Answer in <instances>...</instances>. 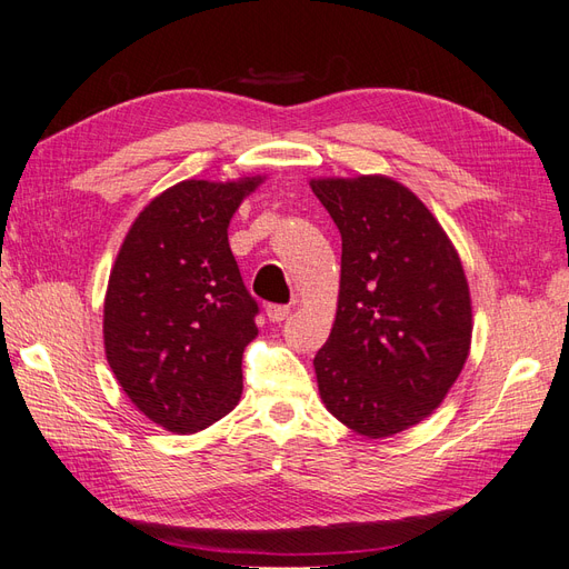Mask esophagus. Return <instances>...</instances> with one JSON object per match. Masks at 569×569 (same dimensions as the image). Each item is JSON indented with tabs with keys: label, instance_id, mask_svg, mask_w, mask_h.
I'll return each mask as SVG.
<instances>
[{
	"label": "esophagus",
	"instance_id": "34e87169",
	"mask_svg": "<svg viewBox=\"0 0 569 569\" xmlns=\"http://www.w3.org/2000/svg\"><path fill=\"white\" fill-rule=\"evenodd\" d=\"M266 316L270 322H282L291 316V308L289 306H278V303H270L266 306Z\"/></svg>",
	"mask_w": 569,
	"mask_h": 569
}]
</instances>
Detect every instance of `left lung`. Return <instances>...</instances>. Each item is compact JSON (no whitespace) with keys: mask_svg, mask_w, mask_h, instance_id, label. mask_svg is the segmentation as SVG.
Segmentation results:
<instances>
[{"mask_svg":"<svg viewBox=\"0 0 569 569\" xmlns=\"http://www.w3.org/2000/svg\"><path fill=\"white\" fill-rule=\"evenodd\" d=\"M341 232L332 332L313 366L325 408L385 439L427 420L470 356L472 299L432 211L387 176L313 178Z\"/></svg>","mask_w":569,"mask_h":569,"instance_id":"obj_1","label":"left lung"}]
</instances>
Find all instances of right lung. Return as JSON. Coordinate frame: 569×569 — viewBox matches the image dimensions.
Returning <instances> with one entry per match:
<instances>
[{
	"label": "right lung",
	"mask_w": 569,
	"mask_h": 569,
	"mask_svg": "<svg viewBox=\"0 0 569 569\" xmlns=\"http://www.w3.org/2000/svg\"><path fill=\"white\" fill-rule=\"evenodd\" d=\"M266 176L182 180L134 218L104 297V351L134 408L173 435L211 427L239 403L258 306L228 242Z\"/></svg>",
	"instance_id": "right-lung-1"
}]
</instances>
